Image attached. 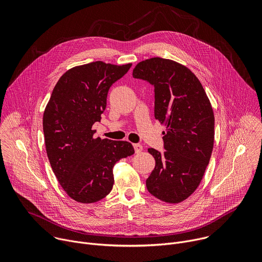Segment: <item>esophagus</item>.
I'll return each instance as SVG.
<instances>
[{
	"label": "esophagus",
	"mask_w": 262,
	"mask_h": 262,
	"mask_svg": "<svg viewBox=\"0 0 262 262\" xmlns=\"http://www.w3.org/2000/svg\"><path fill=\"white\" fill-rule=\"evenodd\" d=\"M134 148L137 154H140L143 150V146L141 144H134Z\"/></svg>",
	"instance_id": "34e87169"
}]
</instances>
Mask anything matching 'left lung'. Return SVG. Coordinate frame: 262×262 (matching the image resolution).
<instances>
[{
    "label": "left lung",
    "instance_id": "left-lung-1",
    "mask_svg": "<svg viewBox=\"0 0 262 262\" xmlns=\"http://www.w3.org/2000/svg\"><path fill=\"white\" fill-rule=\"evenodd\" d=\"M133 77L155 86V117L162 125L166 151L149 148L156 167L146 180L156 198L176 204L199 186L214 141V115L198 78L186 66L160 57L136 65Z\"/></svg>",
    "mask_w": 262,
    "mask_h": 262
}]
</instances>
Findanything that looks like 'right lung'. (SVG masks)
I'll use <instances>...</instances> for the list:
<instances>
[{
    "label": "right lung",
    "instance_id": "add662e5",
    "mask_svg": "<svg viewBox=\"0 0 262 262\" xmlns=\"http://www.w3.org/2000/svg\"><path fill=\"white\" fill-rule=\"evenodd\" d=\"M132 63L102 61L68 69L56 84L43 113V134L52 169L66 194L80 203H94L113 189V168L135 149L129 142L94 138L110 87Z\"/></svg>",
    "mask_w": 262,
    "mask_h": 262
}]
</instances>
